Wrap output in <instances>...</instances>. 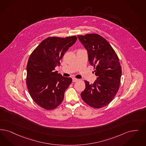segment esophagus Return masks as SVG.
<instances>
[{
    "instance_id": "obj_1",
    "label": "esophagus",
    "mask_w": 146,
    "mask_h": 146,
    "mask_svg": "<svg viewBox=\"0 0 146 146\" xmlns=\"http://www.w3.org/2000/svg\"><path fill=\"white\" fill-rule=\"evenodd\" d=\"M78 80H79L78 79H76V78H73L72 79V81H73V82H77V81H78Z\"/></svg>"
}]
</instances>
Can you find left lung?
<instances>
[{
  "mask_svg": "<svg viewBox=\"0 0 146 146\" xmlns=\"http://www.w3.org/2000/svg\"><path fill=\"white\" fill-rule=\"evenodd\" d=\"M87 49L88 61L94 67L97 80L90 84L85 80L82 100L90 106L99 109L108 105L120 86L122 68L119 58L108 41L97 34L78 35Z\"/></svg>",
  "mask_w": 146,
  "mask_h": 146,
  "instance_id": "left-lung-1",
  "label": "left lung"
}]
</instances>
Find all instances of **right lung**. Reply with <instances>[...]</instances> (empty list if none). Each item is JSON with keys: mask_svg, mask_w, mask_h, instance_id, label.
Masks as SVG:
<instances>
[{"mask_svg": "<svg viewBox=\"0 0 146 146\" xmlns=\"http://www.w3.org/2000/svg\"><path fill=\"white\" fill-rule=\"evenodd\" d=\"M76 40V36L49 37L30 56L27 66V88L33 100L45 110H53L60 105L72 83L71 78L64 77L54 70Z\"/></svg>", "mask_w": 146, "mask_h": 146, "instance_id": "obj_1", "label": "right lung"}]
</instances>
